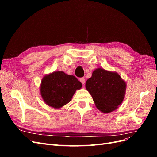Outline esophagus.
<instances>
[{
	"label": "esophagus",
	"instance_id": "34e87169",
	"mask_svg": "<svg viewBox=\"0 0 157 157\" xmlns=\"http://www.w3.org/2000/svg\"><path fill=\"white\" fill-rule=\"evenodd\" d=\"M80 81L81 82V83L84 85L85 84V78H80Z\"/></svg>",
	"mask_w": 157,
	"mask_h": 157
}]
</instances>
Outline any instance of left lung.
<instances>
[{
  "mask_svg": "<svg viewBox=\"0 0 157 157\" xmlns=\"http://www.w3.org/2000/svg\"><path fill=\"white\" fill-rule=\"evenodd\" d=\"M85 86L97 109L109 113L116 110L124 100L126 82L115 71L99 67L93 71Z\"/></svg>",
  "mask_w": 157,
  "mask_h": 157,
  "instance_id": "1",
  "label": "left lung"
}]
</instances>
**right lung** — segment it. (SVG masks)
<instances>
[{"label":"right lung","instance_id":"1","mask_svg":"<svg viewBox=\"0 0 157 157\" xmlns=\"http://www.w3.org/2000/svg\"><path fill=\"white\" fill-rule=\"evenodd\" d=\"M82 83L73 75L63 71H54L44 75L40 86V96L47 105L60 109L71 101Z\"/></svg>","mask_w":157,"mask_h":157}]
</instances>
